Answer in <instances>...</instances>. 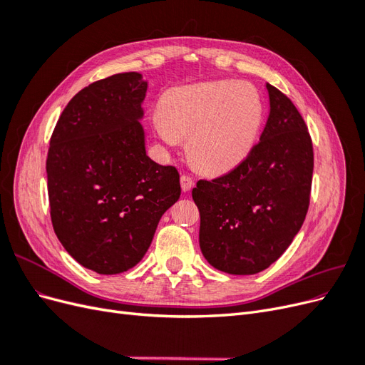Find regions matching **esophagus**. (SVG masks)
Wrapping results in <instances>:
<instances>
[{"mask_svg":"<svg viewBox=\"0 0 365 365\" xmlns=\"http://www.w3.org/2000/svg\"><path fill=\"white\" fill-rule=\"evenodd\" d=\"M181 187H182V190L184 192H190L192 189H193V180L190 178L189 175H181Z\"/></svg>","mask_w":365,"mask_h":365,"instance_id":"34e87169","label":"esophagus"}]
</instances>
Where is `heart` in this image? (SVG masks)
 I'll return each mask as SVG.
<instances>
[{
    "mask_svg": "<svg viewBox=\"0 0 365 365\" xmlns=\"http://www.w3.org/2000/svg\"><path fill=\"white\" fill-rule=\"evenodd\" d=\"M263 108L256 88L245 82H201L173 88L152 115L165 146L187 137L192 160L208 172L236 168L259 135Z\"/></svg>",
    "mask_w": 365,
    "mask_h": 365,
    "instance_id": "1",
    "label": "heart"
}]
</instances>
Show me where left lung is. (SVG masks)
I'll use <instances>...</instances> for the list:
<instances>
[{"label":"left lung","instance_id":"left-lung-1","mask_svg":"<svg viewBox=\"0 0 365 365\" xmlns=\"http://www.w3.org/2000/svg\"><path fill=\"white\" fill-rule=\"evenodd\" d=\"M269 115L247 160L192 192L200 247L213 268L251 275L267 269L300 231L311 195L314 150L294 103L267 83Z\"/></svg>","mask_w":365,"mask_h":365}]
</instances>
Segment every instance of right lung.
<instances>
[{"label":"right lung","mask_w":365,"mask_h":365,"mask_svg":"<svg viewBox=\"0 0 365 365\" xmlns=\"http://www.w3.org/2000/svg\"><path fill=\"white\" fill-rule=\"evenodd\" d=\"M148 81L120 73L77 93L53 130L47 158L54 233L82 267L125 272L149 250L180 200V173L146 153Z\"/></svg>","instance_id":"1"}]
</instances>
